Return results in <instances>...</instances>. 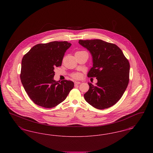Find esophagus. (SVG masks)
Returning <instances> with one entry per match:
<instances>
[{
	"instance_id": "obj_1",
	"label": "esophagus",
	"mask_w": 153,
	"mask_h": 153,
	"mask_svg": "<svg viewBox=\"0 0 153 153\" xmlns=\"http://www.w3.org/2000/svg\"><path fill=\"white\" fill-rule=\"evenodd\" d=\"M80 83L81 82H80V81H75L74 82V84L75 85H79V84H80Z\"/></svg>"
}]
</instances>
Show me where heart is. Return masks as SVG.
I'll return each mask as SVG.
<instances>
[{
	"label": "heart",
	"mask_w": 153,
	"mask_h": 153,
	"mask_svg": "<svg viewBox=\"0 0 153 153\" xmlns=\"http://www.w3.org/2000/svg\"><path fill=\"white\" fill-rule=\"evenodd\" d=\"M77 52H79V51H77ZM72 76L73 78H74V79H79L80 77V74L78 73H73Z\"/></svg>",
	"instance_id": "heart-1"
}]
</instances>
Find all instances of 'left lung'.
<instances>
[{
    "mask_svg": "<svg viewBox=\"0 0 153 153\" xmlns=\"http://www.w3.org/2000/svg\"><path fill=\"white\" fill-rule=\"evenodd\" d=\"M79 43L91 53L93 66L88 77H96L94 85L84 95L86 102L96 108L105 109L115 104L123 95L129 82L130 64L115 44L101 39L79 40Z\"/></svg>",
    "mask_w": 153,
    "mask_h": 153,
    "instance_id": "obj_1",
    "label": "left lung"
}]
</instances>
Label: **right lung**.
Listing matches in <instances>:
<instances>
[{
    "instance_id": "1",
    "label": "right lung",
    "mask_w": 153,
    "mask_h": 153,
    "mask_svg": "<svg viewBox=\"0 0 153 153\" xmlns=\"http://www.w3.org/2000/svg\"><path fill=\"white\" fill-rule=\"evenodd\" d=\"M72 44L53 41L37 44L22 58L21 80L30 99L36 104L51 108L65 100L74 87L73 81L54 80V68L61 66L66 50Z\"/></svg>"
}]
</instances>
